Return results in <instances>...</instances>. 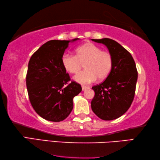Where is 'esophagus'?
<instances>
[{"mask_svg":"<svg viewBox=\"0 0 160 160\" xmlns=\"http://www.w3.org/2000/svg\"><path fill=\"white\" fill-rule=\"evenodd\" d=\"M82 90H83V91H85V90L88 89V88H90L89 86H83V85L82 86Z\"/></svg>","mask_w":160,"mask_h":160,"instance_id":"34e87169","label":"esophagus"}]
</instances>
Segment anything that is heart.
I'll return each instance as SVG.
<instances>
[{
    "instance_id": "obj_1",
    "label": "heart",
    "mask_w": 160,
    "mask_h": 160,
    "mask_svg": "<svg viewBox=\"0 0 160 160\" xmlns=\"http://www.w3.org/2000/svg\"><path fill=\"white\" fill-rule=\"evenodd\" d=\"M62 66L70 74H77L84 64L85 69L75 76L74 80L80 83H90L97 79L103 80L110 74L113 58L109 52L103 51L92 43L83 44L76 49V55L64 52L61 58Z\"/></svg>"
}]
</instances>
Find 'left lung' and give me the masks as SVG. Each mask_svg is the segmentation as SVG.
I'll list each match as a JSON object with an SVG mask.
<instances>
[{"label": "left lung", "mask_w": 160, "mask_h": 160, "mask_svg": "<svg viewBox=\"0 0 160 160\" xmlns=\"http://www.w3.org/2000/svg\"><path fill=\"white\" fill-rule=\"evenodd\" d=\"M92 40L108 48L113 64L106 80L92 87L95 95L91 108L102 120L116 119L128 111L134 99L138 80L135 62L130 52L115 40L109 38Z\"/></svg>", "instance_id": "obj_1"}]
</instances>
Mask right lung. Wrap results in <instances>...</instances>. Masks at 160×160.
Instances as JSON below:
<instances>
[{"label": "right lung", "instance_id": "1", "mask_svg": "<svg viewBox=\"0 0 160 160\" xmlns=\"http://www.w3.org/2000/svg\"><path fill=\"white\" fill-rule=\"evenodd\" d=\"M69 42H47L28 63L26 86L30 103L39 116L49 121L67 118L73 109V98L82 90L77 82L69 83V75L62 64V56Z\"/></svg>", "mask_w": 160, "mask_h": 160}]
</instances>
